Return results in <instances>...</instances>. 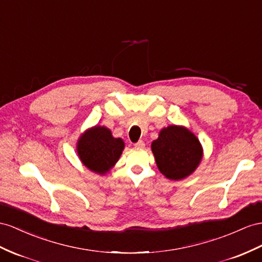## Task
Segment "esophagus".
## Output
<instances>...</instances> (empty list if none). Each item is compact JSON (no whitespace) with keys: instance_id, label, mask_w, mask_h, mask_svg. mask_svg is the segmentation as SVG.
Returning a JSON list of instances; mask_svg holds the SVG:
<instances>
[{"instance_id":"1","label":"esophagus","mask_w":262,"mask_h":262,"mask_svg":"<svg viewBox=\"0 0 262 262\" xmlns=\"http://www.w3.org/2000/svg\"><path fill=\"white\" fill-rule=\"evenodd\" d=\"M135 147H137V148H144L145 147V143L143 142V140H138V142L134 145Z\"/></svg>"}]
</instances>
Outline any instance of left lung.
I'll use <instances>...</instances> for the list:
<instances>
[{"label":"left lung","mask_w":262,"mask_h":262,"mask_svg":"<svg viewBox=\"0 0 262 262\" xmlns=\"http://www.w3.org/2000/svg\"><path fill=\"white\" fill-rule=\"evenodd\" d=\"M150 147L159 171L170 180H182L190 176L204 156L198 137L180 125L164 127Z\"/></svg>","instance_id":"8db88e82"}]
</instances>
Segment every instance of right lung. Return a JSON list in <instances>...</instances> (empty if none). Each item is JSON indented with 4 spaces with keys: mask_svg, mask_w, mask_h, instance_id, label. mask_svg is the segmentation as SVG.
<instances>
[{
    "mask_svg": "<svg viewBox=\"0 0 262 262\" xmlns=\"http://www.w3.org/2000/svg\"><path fill=\"white\" fill-rule=\"evenodd\" d=\"M125 148L122 138L113 136L105 126H93L79 136L76 151L80 162L91 171L100 176L110 172Z\"/></svg>",
    "mask_w": 262,
    "mask_h": 262,
    "instance_id": "obj_1",
    "label": "right lung"
}]
</instances>
